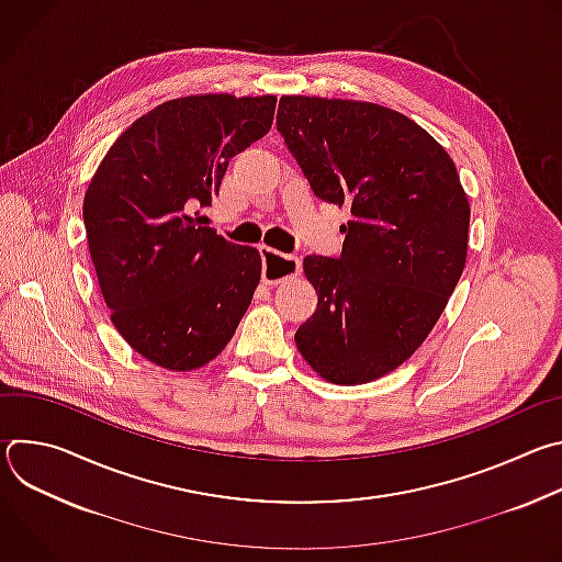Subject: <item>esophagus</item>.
Instances as JSON below:
<instances>
[{"label": "esophagus", "instance_id": "1", "mask_svg": "<svg viewBox=\"0 0 562 562\" xmlns=\"http://www.w3.org/2000/svg\"><path fill=\"white\" fill-rule=\"evenodd\" d=\"M262 254V282L265 284H280L286 278H293L302 271V262L297 256H284L271 247H260Z\"/></svg>", "mask_w": 562, "mask_h": 562}]
</instances>
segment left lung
Here are the masks:
<instances>
[{
    "instance_id": "1",
    "label": "left lung",
    "mask_w": 562,
    "mask_h": 562,
    "mask_svg": "<svg viewBox=\"0 0 562 562\" xmlns=\"http://www.w3.org/2000/svg\"><path fill=\"white\" fill-rule=\"evenodd\" d=\"M278 131L313 193L351 211L340 258H304L317 308L297 351L327 382L378 380L427 340L462 276L469 202L453 159L371 102L284 95Z\"/></svg>"
}]
</instances>
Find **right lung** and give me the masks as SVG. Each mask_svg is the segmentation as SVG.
Returning a JSON list of instances; mask_svg holds the SVG:
<instances>
[{"instance_id": "1", "label": "right lung", "mask_w": 562, "mask_h": 562, "mask_svg": "<svg viewBox=\"0 0 562 562\" xmlns=\"http://www.w3.org/2000/svg\"><path fill=\"white\" fill-rule=\"evenodd\" d=\"M276 95H189L135 120L87 195L89 251L111 323L146 360L193 371L222 353L260 284L258 249L233 245L200 209L228 159L265 137Z\"/></svg>"}]
</instances>
